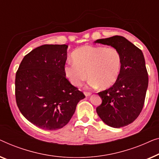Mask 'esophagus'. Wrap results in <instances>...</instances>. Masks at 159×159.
Returning <instances> with one entry per match:
<instances>
[{"label":"esophagus","mask_w":159,"mask_h":159,"mask_svg":"<svg viewBox=\"0 0 159 159\" xmlns=\"http://www.w3.org/2000/svg\"><path fill=\"white\" fill-rule=\"evenodd\" d=\"M84 94L86 97H89V96H90L91 94V92H87V91H85L84 92Z\"/></svg>","instance_id":"esophagus-1"}]
</instances>
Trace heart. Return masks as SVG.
<instances>
[{"label": "heart", "mask_w": 159, "mask_h": 159, "mask_svg": "<svg viewBox=\"0 0 159 159\" xmlns=\"http://www.w3.org/2000/svg\"><path fill=\"white\" fill-rule=\"evenodd\" d=\"M71 57L73 62H68L64 71L74 86H80L89 77L91 88L107 89L119 78L122 57L115 48L85 45L73 51Z\"/></svg>", "instance_id": "b5f03b06"}]
</instances>
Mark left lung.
<instances>
[{
  "label": "left lung",
  "mask_w": 159,
  "mask_h": 159,
  "mask_svg": "<svg viewBox=\"0 0 159 159\" xmlns=\"http://www.w3.org/2000/svg\"><path fill=\"white\" fill-rule=\"evenodd\" d=\"M95 43L110 45L122 55L119 78L110 88L98 93L102 98L97 112L109 126L120 128L133 122L143 107L148 75L143 54L122 36L97 39Z\"/></svg>",
  "instance_id": "8db88e82"
}]
</instances>
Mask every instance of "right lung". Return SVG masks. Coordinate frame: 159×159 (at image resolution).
<instances>
[{"label": "right lung", "mask_w": 159, "mask_h": 159, "mask_svg": "<svg viewBox=\"0 0 159 159\" xmlns=\"http://www.w3.org/2000/svg\"><path fill=\"white\" fill-rule=\"evenodd\" d=\"M66 44H44L22 60L16 74V101L26 120L47 130L68 123L85 98L66 79Z\"/></svg>", "instance_id": "right-lung-1"}]
</instances>
